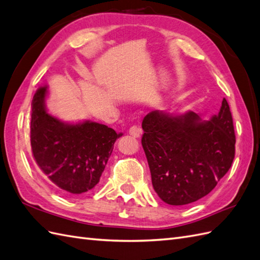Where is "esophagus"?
<instances>
[{
    "label": "esophagus",
    "mask_w": 260,
    "mask_h": 260,
    "mask_svg": "<svg viewBox=\"0 0 260 260\" xmlns=\"http://www.w3.org/2000/svg\"><path fill=\"white\" fill-rule=\"evenodd\" d=\"M128 133H129V135H132L133 137L138 138L139 136H141V134H142V131H141V128L138 127L137 125H133V126H131Z\"/></svg>",
    "instance_id": "obj_1"
}]
</instances>
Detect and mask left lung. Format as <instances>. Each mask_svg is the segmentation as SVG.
Masks as SVG:
<instances>
[{
    "mask_svg": "<svg viewBox=\"0 0 260 260\" xmlns=\"http://www.w3.org/2000/svg\"><path fill=\"white\" fill-rule=\"evenodd\" d=\"M142 127L152 187L167 204H189L209 194L234 160L235 132L225 99L210 121L191 111L179 116L152 111Z\"/></svg>",
    "mask_w": 260,
    "mask_h": 260,
    "instance_id": "obj_1",
    "label": "left lung"
}]
</instances>
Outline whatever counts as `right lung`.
Instances as JSON below:
<instances>
[{
  "label": "right lung",
  "instance_id": "1",
  "mask_svg": "<svg viewBox=\"0 0 260 260\" xmlns=\"http://www.w3.org/2000/svg\"><path fill=\"white\" fill-rule=\"evenodd\" d=\"M46 94L47 86H42L31 101L32 157L52 183L77 197L99 183L114 143L122 134L95 122H61L46 111Z\"/></svg>",
  "mask_w": 260,
  "mask_h": 260
}]
</instances>
